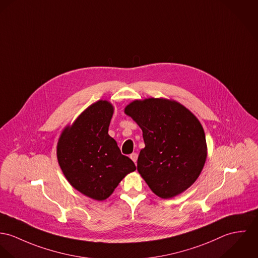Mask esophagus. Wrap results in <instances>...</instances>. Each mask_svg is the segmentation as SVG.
<instances>
[{
    "label": "esophagus",
    "instance_id": "obj_1",
    "mask_svg": "<svg viewBox=\"0 0 258 258\" xmlns=\"http://www.w3.org/2000/svg\"><path fill=\"white\" fill-rule=\"evenodd\" d=\"M130 157H131V159L135 162V163H137V160H138V157H139V154L137 153V152H134V153H132L131 155H130Z\"/></svg>",
    "mask_w": 258,
    "mask_h": 258
}]
</instances>
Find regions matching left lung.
Here are the masks:
<instances>
[{
    "label": "left lung",
    "instance_id": "obj_1",
    "mask_svg": "<svg viewBox=\"0 0 258 258\" xmlns=\"http://www.w3.org/2000/svg\"><path fill=\"white\" fill-rule=\"evenodd\" d=\"M124 113L142 128L145 147L138 171L162 199L187 190L199 177L207 158V143L199 119L178 102L136 100Z\"/></svg>",
    "mask_w": 258,
    "mask_h": 258
}]
</instances>
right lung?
<instances>
[{
	"instance_id": "obj_1",
	"label": "right lung",
	"mask_w": 258,
	"mask_h": 258,
	"mask_svg": "<svg viewBox=\"0 0 258 258\" xmlns=\"http://www.w3.org/2000/svg\"><path fill=\"white\" fill-rule=\"evenodd\" d=\"M114 107L100 100L65 127L57 143V159L68 182L94 200L109 198L124 176L136 170L108 134Z\"/></svg>"
}]
</instances>
